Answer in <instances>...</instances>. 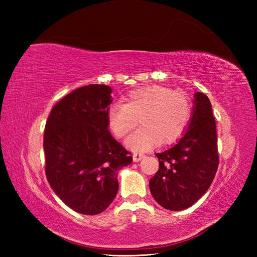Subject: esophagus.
<instances>
[{
  "instance_id": "34e87169",
  "label": "esophagus",
  "mask_w": 257,
  "mask_h": 257,
  "mask_svg": "<svg viewBox=\"0 0 257 257\" xmlns=\"http://www.w3.org/2000/svg\"><path fill=\"white\" fill-rule=\"evenodd\" d=\"M144 157H145L144 154L134 153V154H133V161H134L135 163H137V162H139V161H142V160L144 159Z\"/></svg>"
}]
</instances>
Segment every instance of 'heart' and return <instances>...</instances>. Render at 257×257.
Masks as SVG:
<instances>
[{
	"mask_svg": "<svg viewBox=\"0 0 257 257\" xmlns=\"http://www.w3.org/2000/svg\"><path fill=\"white\" fill-rule=\"evenodd\" d=\"M191 116L192 105L184 92L152 84L130 92L124 98V105H110L107 122L111 133L123 138L139 120L142 127L124 144L132 151L144 152L159 143L176 142L188 127Z\"/></svg>",
	"mask_w": 257,
	"mask_h": 257,
	"instance_id": "b5f03b06",
	"label": "heart"
}]
</instances>
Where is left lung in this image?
I'll use <instances>...</instances> for the list:
<instances>
[{
  "label": "left lung",
  "mask_w": 257,
  "mask_h": 257,
  "mask_svg": "<svg viewBox=\"0 0 257 257\" xmlns=\"http://www.w3.org/2000/svg\"><path fill=\"white\" fill-rule=\"evenodd\" d=\"M160 168L149 182L163 208L180 211L204 195L215 176L219 155L215 120L207 95L196 92L188 127L176 145L161 153Z\"/></svg>",
  "instance_id": "1"
}]
</instances>
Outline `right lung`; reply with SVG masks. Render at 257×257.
I'll list each match as a JSON object with an SVG mask.
<instances>
[{
	"instance_id": "1",
	"label": "right lung",
	"mask_w": 257,
	"mask_h": 257,
	"mask_svg": "<svg viewBox=\"0 0 257 257\" xmlns=\"http://www.w3.org/2000/svg\"><path fill=\"white\" fill-rule=\"evenodd\" d=\"M112 89L89 84L52 108L46 123V176L54 193L74 211L103 212L119 189L118 173L133 159L108 131Z\"/></svg>"
}]
</instances>
